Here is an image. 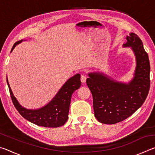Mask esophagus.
<instances>
[{
  "label": "esophagus",
  "mask_w": 155,
  "mask_h": 155,
  "mask_svg": "<svg viewBox=\"0 0 155 155\" xmlns=\"http://www.w3.org/2000/svg\"><path fill=\"white\" fill-rule=\"evenodd\" d=\"M86 80H87V76L85 75V74H82V75H81V83H85Z\"/></svg>",
  "instance_id": "esophagus-1"
}]
</instances>
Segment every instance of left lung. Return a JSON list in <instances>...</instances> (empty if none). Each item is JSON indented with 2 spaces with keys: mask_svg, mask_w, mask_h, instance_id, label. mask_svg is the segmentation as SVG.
<instances>
[{
  "mask_svg": "<svg viewBox=\"0 0 155 155\" xmlns=\"http://www.w3.org/2000/svg\"><path fill=\"white\" fill-rule=\"evenodd\" d=\"M124 46H131L136 57L135 77L128 84L91 73L86 83L93 96L94 115L103 124H116L128 118L142 105L150 90V65L141 39L131 33Z\"/></svg>",
  "mask_w": 155,
  "mask_h": 155,
  "instance_id": "left-lung-1",
  "label": "left lung"
}]
</instances>
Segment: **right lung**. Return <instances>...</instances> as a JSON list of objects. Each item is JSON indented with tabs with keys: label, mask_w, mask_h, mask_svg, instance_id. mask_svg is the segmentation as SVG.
Masks as SVG:
<instances>
[{
	"label": "right lung",
	"mask_w": 155,
	"mask_h": 155,
	"mask_svg": "<svg viewBox=\"0 0 155 155\" xmlns=\"http://www.w3.org/2000/svg\"><path fill=\"white\" fill-rule=\"evenodd\" d=\"M22 40L18 41L13 46L11 52L18 44ZM10 96L15 109L22 116L36 125L44 127L55 128L64 125L68 118L70 101L72 94L81 87V75H74L65 83L51 102L42 108L37 110L27 109L18 103L12 93L7 78Z\"/></svg>",
	"instance_id": "add662e5"
}]
</instances>
